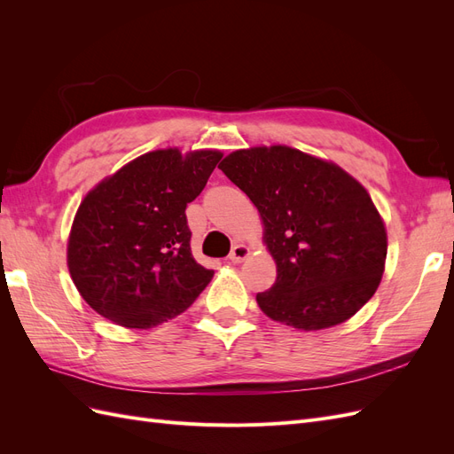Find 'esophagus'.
Segmentation results:
<instances>
[{"instance_id":"1","label":"esophagus","mask_w":454,"mask_h":454,"mask_svg":"<svg viewBox=\"0 0 454 454\" xmlns=\"http://www.w3.org/2000/svg\"><path fill=\"white\" fill-rule=\"evenodd\" d=\"M250 257V248L246 244H235L232 246V250L229 254V261L231 263H242L244 259Z\"/></svg>"}]
</instances>
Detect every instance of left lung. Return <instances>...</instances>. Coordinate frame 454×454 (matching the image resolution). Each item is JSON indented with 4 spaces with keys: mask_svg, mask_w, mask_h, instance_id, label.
I'll list each match as a JSON object with an SVG mask.
<instances>
[{
    "mask_svg": "<svg viewBox=\"0 0 454 454\" xmlns=\"http://www.w3.org/2000/svg\"><path fill=\"white\" fill-rule=\"evenodd\" d=\"M219 168L250 197L263 223L277 282L255 299L270 320L318 332L347 322L373 297L388 237L354 176L290 145L237 149Z\"/></svg>",
    "mask_w": 454,
    "mask_h": 454,
    "instance_id": "obj_1",
    "label": "left lung"
}]
</instances>
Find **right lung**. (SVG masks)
<instances>
[{
  "label": "right lung",
  "mask_w": 454,
  "mask_h": 454,
  "mask_svg": "<svg viewBox=\"0 0 454 454\" xmlns=\"http://www.w3.org/2000/svg\"><path fill=\"white\" fill-rule=\"evenodd\" d=\"M222 157L217 149H155L89 191L66 257L90 309L117 325L149 329L193 305L214 270L191 254L185 208Z\"/></svg>",
  "instance_id": "obj_1"
}]
</instances>
